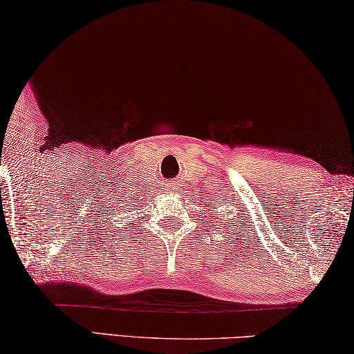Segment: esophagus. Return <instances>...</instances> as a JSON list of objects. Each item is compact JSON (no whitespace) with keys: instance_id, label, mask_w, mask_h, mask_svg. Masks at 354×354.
Masks as SVG:
<instances>
[{"instance_id":"1","label":"esophagus","mask_w":354,"mask_h":354,"mask_svg":"<svg viewBox=\"0 0 354 354\" xmlns=\"http://www.w3.org/2000/svg\"><path fill=\"white\" fill-rule=\"evenodd\" d=\"M176 189V186H173V184H168V189L167 190H170V192H173V190Z\"/></svg>"}]
</instances>
